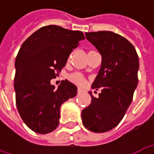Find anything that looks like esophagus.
Listing matches in <instances>:
<instances>
[{
  "label": "esophagus",
  "instance_id": "34e87169",
  "mask_svg": "<svg viewBox=\"0 0 154 154\" xmlns=\"http://www.w3.org/2000/svg\"><path fill=\"white\" fill-rule=\"evenodd\" d=\"M82 91H83L82 90V89H81V88H78V89H77V92H78V94L82 93Z\"/></svg>",
  "mask_w": 154,
  "mask_h": 154
}]
</instances>
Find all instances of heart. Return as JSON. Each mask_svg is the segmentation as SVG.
I'll return each mask as SVG.
<instances>
[{
  "mask_svg": "<svg viewBox=\"0 0 154 154\" xmlns=\"http://www.w3.org/2000/svg\"><path fill=\"white\" fill-rule=\"evenodd\" d=\"M69 79H70L71 82H72L73 83L77 84V85H79V86H82L85 84L86 82V81H85V78L83 77V76L80 73H73L70 75V77H69Z\"/></svg>",
  "mask_w": 154,
  "mask_h": 154,
  "instance_id": "heart-1",
  "label": "heart"
}]
</instances>
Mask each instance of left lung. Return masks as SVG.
Returning a JSON list of instances; mask_svg holds the SVG:
<instances>
[{
	"label": "left lung",
	"instance_id": "left-lung-1",
	"mask_svg": "<svg viewBox=\"0 0 154 154\" xmlns=\"http://www.w3.org/2000/svg\"><path fill=\"white\" fill-rule=\"evenodd\" d=\"M86 38L101 55V66L91 85L101 92L96 98L89 91L91 101L82 111V124L92 132H107L119 125L132 101L139 57L132 44L114 32L86 33Z\"/></svg>",
	"mask_w": 154,
	"mask_h": 154
}]
</instances>
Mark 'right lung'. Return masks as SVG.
Segmentation results:
<instances>
[{"label":"right lung","instance_id":"obj_1","mask_svg":"<svg viewBox=\"0 0 154 154\" xmlns=\"http://www.w3.org/2000/svg\"><path fill=\"white\" fill-rule=\"evenodd\" d=\"M82 39V31L48 25L32 34L20 48L15 63L16 106L23 121L35 133L54 131L59 124L62 104L77 95V87L67 80L57 88L50 81Z\"/></svg>","mask_w":154,"mask_h":154}]
</instances>
